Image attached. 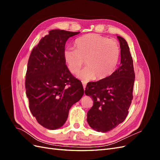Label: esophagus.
<instances>
[{
	"label": "esophagus",
	"instance_id": "1",
	"mask_svg": "<svg viewBox=\"0 0 160 160\" xmlns=\"http://www.w3.org/2000/svg\"><path fill=\"white\" fill-rule=\"evenodd\" d=\"M82 83H83V89L84 90L85 89V88H86V83H85V82H82Z\"/></svg>",
	"mask_w": 160,
	"mask_h": 160
}]
</instances>
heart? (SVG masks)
Instances as JSON below:
<instances>
[{
	"instance_id": "b5f03b06",
	"label": "heart",
	"mask_w": 160,
	"mask_h": 160,
	"mask_svg": "<svg viewBox=\"0 0 160 160\" xmlns=\"http://www.w3.org/2000/svg\"><path fill=\"white\" fill-rule=\"evenodd\" d=\"M76 49L67 47L63 58L67 68L72 74L78 72L82 66L85 67L78 74L83 81L101 80L107 78L114 71L119 57L118 42L98 34L90 33L75 41Z\"/></svg>"
}]
</instances>
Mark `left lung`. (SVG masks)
Returning a JSON list of instances; mask_svg holds the SVG:
<instances>
[{
	"label": "left lung",
	"instance_id": "left-lung-1",
	"mask_svg": "<svg viewBox=\"0 0 160 160\" xmlns=\"http://www.w3.org/2000/svg\"><path fill=\"white\" fill-rule=\"evenodd\" d=\"M121 49L118 68L104 79L88 83L85 90L93 105L88 111L87 121L97 132H107L126 118L133 99L135 72L132 57L127 41L117 36Z\"/></svg>",
	"mask_w": 160,
	"mask_h": 160
}]
</instances>
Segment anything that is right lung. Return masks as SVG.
Returning <instances> with one entry per match:
<instances>
[{"mask_svg":"<svg viewBox=\"0 0 160 160\" xmlns=\"http://www.w3.org/2000/svg\"><path fill=\"white\" fill-rule=\"evenodd\" d=\"M80 32L55 29L32 49L26 73V94L32 115L42 126L57 129L64 125L71 106L84 94L63 58L68 38Z\"/></svg>","mask_w":160,"mask_h":160,"instance_id":"add662e5","label":"right lung"}]
</instances>
